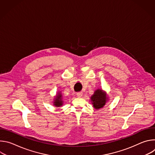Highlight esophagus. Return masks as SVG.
<instances>
[{"label": "esophagus", "mask_w": 155, "mask_h": 155, "mask_svg": "<svg viewBox=\"0 0 155 155\" xmlns=\"http://www.w3.org/2000/svg\"><path fill=\"white\" fill-rule=\"evenodd\" d=\"M82 95H83L82 92H78V93H77V97H81V96H82Z\"/></svg>", "instance_id": "1"}]
</instances>
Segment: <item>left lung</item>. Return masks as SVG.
<instances>
[{
	"instance_id": "1",
	"label": "left lung",
	"mask_w": 155,
	"mask_h": 155,
	"mask_svg": "<svg viewBox=\"0 0 155 155\" xmlns=\"http://www.w3.org/2000/svg\"><path fill=\"white\" fill-rule=\"evenodd\" d=\"M92 104L95 109L102 108L108 101V97L105 92L102 90L97 89L94 91V94L91 97Z\"/></svg>"
}]
</instances>
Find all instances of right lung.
I'll return each instance as SVG.
<instances>
[{"label":"right lung","instance_id":"add662e5","mask_svg":"<svg viewBox=\"0 0 155 155\" xmlns=\"http://www.w3.org/2000/svg\"><path fill=\"white\" fill-rule=\"evenodd\" d=\"M63 104V101H62V96L61 93V92H58L57 95L56 96L54 101H53V105L55 107H59L62 106Z\"/></svg>","mask_w":155,"mask_h":155}]
</instances>
